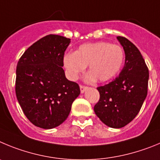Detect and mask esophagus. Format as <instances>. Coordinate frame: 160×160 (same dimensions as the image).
Returning <instances> with one entry per match:
<instances>
[{"mask_svg": "<svg viewBox=\"0 0 160 160\" xmlns=\"http://www.w3.org/2000/svg\"><path fill=\"white\" fill-rule=\"evenodd\" d=\"M80 92L83 93L86 91V89L88 88V87H86V86H83V85H80Z\"/></svg>", "mask_w": 160, "mask_h": 160, "instance_id": "34e87169", "label": "esophagus"}]
</instances>
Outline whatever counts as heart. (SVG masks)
<instances>
[{
  "mask_svg": "<svg viewBox=\"0 0 160 160\" xmlns=\"http://www.w3.org/2000/svg\"><path fill=\"white\" fill-rule=\"evenodd\" d=\"M124 60L123 48L117 44L108 42L88 43L80 45L74 53L64 56V64L72 80L78 78L79 75L88 65V82L97 79L99 82L110 80L121 69Z\"/></svg>",
  "mask_w": 160,
  "mask_h": 160,
  "instance_id": "heart-1",
  "label": "heart"
}]
</instances>
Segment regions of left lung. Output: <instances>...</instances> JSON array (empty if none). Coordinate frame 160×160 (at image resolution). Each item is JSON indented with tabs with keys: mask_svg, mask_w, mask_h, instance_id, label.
<instances>
[{
	"mask_svg": "<svg viewBox=\"0 0 160 160\" xmlns=\"http://www.w3.org/2000/svg\"><path fill=\"white\" fill-rule=\"evenodd\" d=\"M125 53L124 67L113 81L97 88L96 116L107 126L120 128L137 116L148 94L149 72L140 52L130 41L117 37Z\"/></svg>",
	"mask_w": 160,
	"mask_h": 160,
	"instance_id": "1",
	"label": "left lung"
}]
</instances>
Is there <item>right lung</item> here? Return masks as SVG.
<instances>
[{
  "label": "right lung",
  "instance_id": "right-lung-1",
  "mask_svg": "<svg viewBox=\"0 0 160 160\" xmlns=\"http://www.w3.org/2000/svg\"><path fill=\"white\" fill-rule=\"evenodd\" d=\"M70 42L62 36H46L30 46L17 63V100L28 120L41 128L61 124L80 93L78 83L68 80L62 68Z\"/></svg>",
  "mask_w": 160,
  "mask_h": 160
}]
</instances>
